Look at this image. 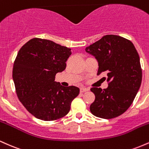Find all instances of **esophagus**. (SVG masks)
<instances>
[{
    "instance_id": "1",
    "label": "esophagus",
    "mask_w": 149,
    "mask_h": 149,
    "mask_svg": "<svg viewBox=\"0 0 149 149\" xmlns=\"http://www.w3.org/2000/svg\"><path fill=\"white\" fill-rule=\"evenodd\" d=\"M88 88H84V87H83V88H80V92H87V91H88Z\"/></svg>"
}]
</instances>
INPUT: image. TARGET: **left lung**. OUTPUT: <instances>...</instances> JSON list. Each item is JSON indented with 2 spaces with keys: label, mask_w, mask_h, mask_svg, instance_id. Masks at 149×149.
<instances>
[{
  "label": "left lung",
  "mask_w": 149,
  "mask_h": 149,
  "mask_svg": "<svg viewBox=\"0 0 149 149\" xmlns=\"http://www.w3.org/2000/svg\"><path fill=\"white\" fill-rule=\"evenodd\" d=\"M98 61L97 75L103 73L107 88H92L95 100L90 107L94 116L111 119L122 115L132 104L140 88L142 71L139 56L130 40L106 35L85 48Z\"/></svg>",
  "instance_id": "left-lung-1"
}]
</instances>
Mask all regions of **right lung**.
<instances>
[{
	"label": "right lung",
	"instance_id": "add662e5",
	"mask_svg": "<svg viewBox=\"0 0 149 149\" xmlns=\"http://www.w3.org/2000/svg\"><path fill=\"white\" fill-rule=\"evenodd\" d=\"M71 49L34 38L20 48L14 61L13 78L19 100L27 111L42 120L51 121L69 112L79 88L54 81L66 69Z\"/></svg>",
	"mask_w": 149,
	"mask_h": 149
}]
</instances>
